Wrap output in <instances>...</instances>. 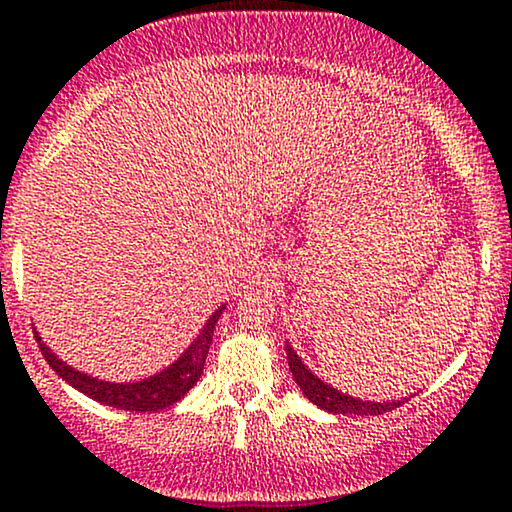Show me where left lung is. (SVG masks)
Here are the masks:
<instances>
[{"label": "left lung", "instance_id": "8db88e82", "mask_svg": "<svg viewBox=\"0 0 512 512\" xmlns=\"http://www.w3.org/2000/svg\"><path fill=\"white\" fill-rule=\"evenodd\" d=\"M286 358H289V368L293 373V380L301 387L303 395L310 399V402L317 404L320 409L332 411V414H354V416H378L385 414V411H392L402 407L404 402H366V399H356L344 395V392L334 390L327 383H322L315 373H310L308 366L298 358L296 351L286 344Z\"/></svg>", "mask_w": 512, "mask_h": 512}]
</instances>
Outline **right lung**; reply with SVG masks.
<instances>
[{
	"label": "right lung",
	"mask_w": 512,
	"mask_h": 512,
	"mask_svg": "<svg viewBox=\"0 0 512 512\" xmlns=\"http://www.w3.org/2000/svg\"><path fill=\"white\" fill-rule=\"evenodd\" d=\"M223 313V305L216 310L214 315L209 317L204 330L197 334V339L187 346V351L182 354L173 366H168L161 373L151 375V378L139 380V383H105V380L91 378V375L81 373V370H74L72 366L57 358V354L40 342L38 337L40 351H43L45 361L50 363L52 370L60 375L62 380H67L69 385L76 387L79 392H84L86 397L96 399V402L108 404V407L115 409H125V411H158L166 409L170 404H175L178 399H182L192 387L197 385V380L202 378L204 370V361H207L209 346H211V337H214V327L219 322V317Z\"/></svg>",
	"instance_id": "add662e5"
}]
</instances>
